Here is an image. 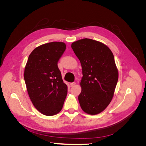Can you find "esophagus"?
Listing matches in <instances>:
<instances>
[{
    "instance_id": "obj_1",
    "label": "esophagus",
    "mask_w": 146,
    "mask_h": 146,
    "mask_svg": "<svg viewBox=\"0 0 146 146\" xmlns=\"http://www.w3.org/2000/svg\"><path fill=\"white\" fill-rule=\"evenodd\" d=\"M75 85H76V82H72V83H70V86H71V87L74 86Z\"/></svg>"
}]
</instances>
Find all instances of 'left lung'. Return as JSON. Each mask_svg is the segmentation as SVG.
I'll use <instances>...</instances> for the list:
<instances>
[{
  "instance_id": "1",
  "label": "left lung",
  "mask_w": 146,
  "mask_h": 146,
  "mask_svg": "<svg viewBox=\"0 0 146 146\" xmlns=\"http://www.w3.org/2000/svg\"><path fill=\"white\" fill-rule=\"evenodd\" d=\"M71 47L80 61L83 77L78 101L83 111L95 115L111 101L118 80V70L112 52L104 44L85 38Z\"/></svg>"
}]
</instances>
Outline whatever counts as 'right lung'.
<instances>
[{
    "mask_svg": "<svg viewBox=\"0 0 146 146\" xmlns=\"http://www.w3.org/2000/svg\"><path fill=\"white\" fill-rule=\"evenodd\" d=\"M62 42L35 48L30 54L24 77L30 99L39 112L54 116L63 108L68 86L63 82L58 61L66 50Z\"/></svg>",
    "mask_w": 146,
    "mask_h": 146,
    "instance_id": "right-lung-1",
    "label": "right lung"
}]
</instances>
